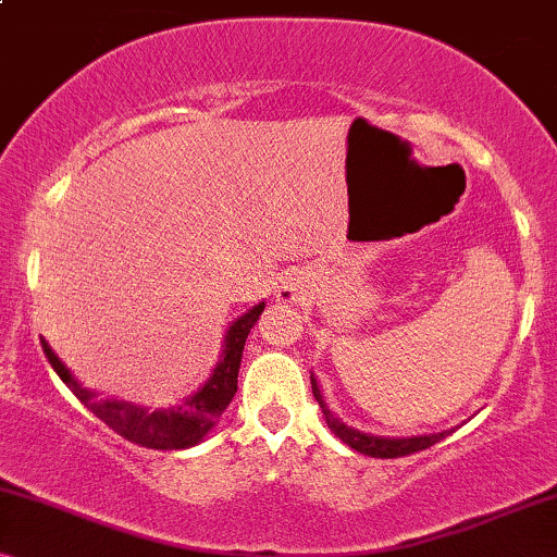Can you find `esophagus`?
Here are the masks:
<instances>
[{
  "label": "esophagus",
  "instance_id": "esophagus-1",
  "mask_svg": "<svg viewBox=\"0 0 557 557\" xmlns=\"http://www.w3.org/2000/svg\"><path fill=\"white\" fill-rule=\"evenodd\" d=\"M296 296H299V288H296L294 281H284V284L278 286V299L281 301H294Z\"/></svg>",
  "mask_w": 557,
  "mask_h": 557
}]
</instances>
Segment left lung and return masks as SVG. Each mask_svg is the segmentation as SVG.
<instances>
[{
  "label": "left lung",
  "instance_id": "left-lung-1",
  "mask_svg": "<svg viewBox=\"0 0 557 557\" xmlns=\"http://www.w3.org/2000/svg\"><path fill=\"white\" fill-rule=\"evenodd\" d=\"M311 393H314L319 408H322V413H324V421L332 429L334 436H339L349 448H355V451H360L364 456H372V459H395V456H406V454H413V451H423V448L438 444L441 438L451 433V431L421 433V436H403V438L375 436V433H364V431L352 429V425H347L345 421H339V418L332 413L330 406H326V403H324L322 391H319V383H317L314 372H311Z\"/></svg>",
  "mask_w": 557,
  "mask_h": 557
}]
</instances>
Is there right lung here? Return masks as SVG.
<instances>
[{"mask_svg": "<svg viewBox=\"0 0 557 557\" xmlns=\"http://www.w3.org/2000/svg\"><path fill=\"white\" fill-rule=\"evenodd\" d=\"M265 309V301H258L256 307H250L246 314H240L235 322L227 326L223 334V349H220V360L212 368L210 377L197 387L195 393H189L187 398H182L177 406L172 408H157L149 410L144 406L128 400L116 398H103L98 391H90L83 383L75 380L71 370L65 368L63 360L52 352V347L42 339V349L48 355V362L52 370L58 372V377L71 387L75 398L86 406L90 413L124 436L132 444L157 448V451H177V448H189L202 444L210 436V431L215 429L220 418H223L225 408L231 406L235 391H238V370H240V357L243 347L250 330H253L258 317Z\"/></svg>", "mask_w": 557, "mask_h": 557, "instance_id": "add662e5", "label": "right lung"}]
</instances>
